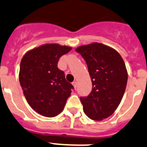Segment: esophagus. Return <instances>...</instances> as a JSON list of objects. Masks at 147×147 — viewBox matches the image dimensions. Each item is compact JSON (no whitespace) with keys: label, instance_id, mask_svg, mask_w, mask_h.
<instances>
[{"label":"esophagus","instance_id":"obj_1","mask_svg":"<svg viewBox=\"0 0 147 147\" xmlns=\"http://www.w3.org/2000/svg\"><path fill=\"white\" fill-rule=\"evenodd\" d=\"M72 84H73L75 89H76V88H77V82H76V81H73V82H72Z\"/></svg>","mask_w":147,"mask_h":147}]
</instances>
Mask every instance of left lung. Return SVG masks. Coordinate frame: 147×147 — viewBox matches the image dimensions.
I'll return each mask as SVG.
<instances>
[{"label": "left lung", "instance_id": "left-lung-1", "mask_svg": "<svg viewBox=\"0 0 147 147\" xmlns=\"http://www.w3.org/2000/svg\"><path fill=\"white\" fill-rule=\"evenodd\" d=\"M75 51L86 61L92 83L89 95L80 98L83 109L90 119L101 121L121 103L128 79L126 66L117 51L101 43L82 46Z\"/></svg>", "mask_w": 147, "mask_h": 147}]
</instances>
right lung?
I'll list each match as a JSON object with an SVG mask.
<instances>
[{"instance_id":"right-lung-1","label":"right lung","mask_w":147,"mask_h":147,"mask_svg":"<svg viewBox=\"0 0 147 147\" xmlns=\"http://www.w3.org/2000/svg\"><path fill=\"white\" fill-rule=\"evenodd\" d=\"M72 49L45 44L29 51L20 61L19 81L28 104L38 113L52 118L63 111L74 86L58 68L59 58Z\"/></svg>"}]
</instances>
